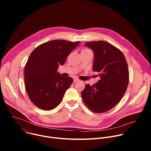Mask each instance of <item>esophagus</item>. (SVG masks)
<instances>
[{
	"mask_svg": "<svg viewBox=\"0 0 151 151\" xmlns=\"http://www.w3.org/2000/svg\"><path fill=\"white\" fill-rule=\"evenodd\" d=\"M79 81V79L78 78H73V82H78Z\"/></svg>",
	"mask_w": 151,
	"mask_h": 151,
	"instance_id": "esophagus-1",
	"label": "esophagus"
}]
</instances>
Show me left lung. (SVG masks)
Instances as JSON below:
<instances>
[{
  "label": "left lung",
  "instance_id": "1",
  "mask_svg": "<svg viewBox=\"0 0 151 151\" xmlns=\"http://www.w3.org/2000/svg\"><path fill=\"white\" fill-rule=\"evenodd\" d=\"M94 51L93 70L100 80L85 85L81 92L84 103L95 113H103L114 107L124 96L129 83V71L122 51L103 40L85 43Z\"/></svg>",
  "mask_w": 151,
  "mask_h": 151
}]
</instances>
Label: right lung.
I'll return each instance as SVG.
<instances>
[{
    "instance_id": "obj_1",
    "label": "right lung",
    "mask_w": 151,
    "mask_h": 151,
    "mask_svg": "<svg viewBox=\"0 0 151 151\" xmlns=\"http://www.w3.org/2000/svg\"><path fill=\"white\" fill-rule=\"evenodd\" d=\"M79 43L53 40L40 45L30 54L24 68L25 87L29 99L39 108L50 111L61 103L73 80L57 72L59 64L63 65Z\"/></svg>"
}]
</instances>
